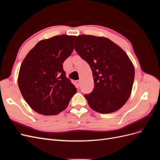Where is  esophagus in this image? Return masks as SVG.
<instances>
[{"instance_id": "1", "label": "esophagus", "mask_w": 160, "mask_h": 160, "mask_svg": "<svg viewBox=\"0 0 160 160\" xmlns=\"http://www.w3.org/2000/svg\"><path fill=\"white\" fill-rule=\"evenodd\" d=\"M75 85H76V86L77 87V88H79L80 84H81L80 81H79V80H76V81H75Z\"/></svg>"}]
</instances>
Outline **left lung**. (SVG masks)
Masks as SVG:
<instances>
[{
	"label": "left lung",
	"mask_w": 160,
	"mask_h": 160,
	"mask_svg": "<svg viewBox=\"0 0 160 160\" xmlns=\"http://www.w3.org/2000/svg\"><path fill=\"white\" fill-rule=\"evenodd\" d=\"M75 49L89 65L94 89L85 94L89 107L100 113L118 111L127 102L134 81L135 70L124 51L105 37L81 35Z\"/></svg>",
	"instance_id": "left-lung-1"
}]
</instances>
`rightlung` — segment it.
<instances>
[{"instance_id":"obj_1","label":"right lung","mask_w":160,"mask_h":160,"mask_svg":"<svg viewBox=\"0 0 160 160\" xmlns=\"http://www.w3.org/2000/svg\"><path fill=\"white\" fill-rule=\"evenodd\" d=\"M75 37L61 35L42 40L22 62L18 88L26 102L38 113L59 114L76 93V88L62 68L74 49Z\"/></svg>"}]
</instances>
